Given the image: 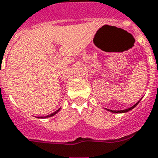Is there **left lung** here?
I'll list each match as a JSON object with an SVG mask.
<instances>
[{
	"instance_id": "8db88e82",
	"label": "left lung",
	"mask_w": 158,
	"mask_h": 158,
	"mask_svg": "<svg viewBox=\"0 0 158 158\" xmlns=\"http://www.w3.org/2000/svg\"><path fill=\"white\" fill-rule=\"evenodd\" d=\"M139 102H138V103H136V104H135V106H132V107H130V108H128V109L123 110H110V111H111V112H114V113H123V112H127V111H129V110H131L133 109V108H135V106H137V105H138ZM107 110H108V109H107Z\"/></svg>"
}]
</instances>
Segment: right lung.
<instances>
[{
	"mask_svg": "<svg viewBox=\"0 0 158 158\" xmlns=\"http://www.w3.org/2000/svg\"><path fill=\"white\" fill-rule=\"evenodd\" d=\"M59 110H60V109L57 110H56V111H54V112H53V113H52V114H50V115H48V116H47V117H52V116H53V115H55L56 113H57V112H58V111H59Z\"/></svg>",
	"mask_w": 158,
	"mask_h": 158,
	"instance_id": "obj_1",
	"label": "right lung"
}]
</instances>
